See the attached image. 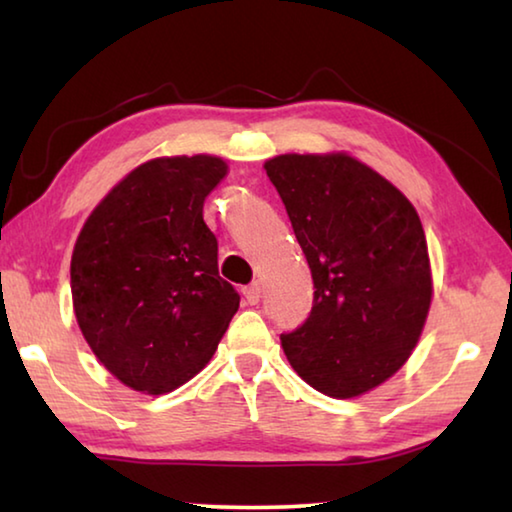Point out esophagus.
<instances>
[{"label": "esophagus", "instance_id": "esophagus-1", "mask_svg": "<svg viewBox=\"0 0 512 512\" xmlns=\"http://www.w3.org/2000/svg\"><path fill=\"white\" fill-rule=\"evenodd\" d=\"M244 298H246L248 305H257L259 298H262V284H259V282L248 284V287L244 289Z\"/></svg>", "mask_w": 512, "mask_h": 512}]
</instances>
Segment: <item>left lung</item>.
I'll use <instances>...</instances> for the list:
<instances>
[{
    "label": "left lung",
    "instance_id": "obj_1",
    "mask_svg": "<svg viewBox=\"0 0 512 512\" xmlns=\"http://www.w3.org/2000/svg\"><path fill=\"white\" fill-rule=\"evenodd\" d=\"M314 277L305 323L282 334L293 370L329 397H357L400 370L431 305L420 216L400 189L345 153L264 164Z\"/></svg>",
    "mask_w": 512,
    "mask_h": 512
}]
</instances>
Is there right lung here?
<instances>
[{
	"label": "right lung",
	"instance_id": "1",
	"mask_svg": "<svg viewBox=\"0 0 512 512\" xmlns=\"http://www.w3.org/2000/svg\"><path fill=\"white\" fill-rule=\"evenodd\" d=\"M228 164L176 155L140 164L88 216L72 255L74 314L121 384L169 393L205 368L239 309L219 275L205 196Z\"/></svg>",
	"mask_w": 512,
	"mask_h": 512
}]
</instances>
